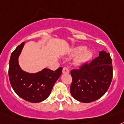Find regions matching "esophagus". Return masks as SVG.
<instances>
[{
  "label": "esophagus",
  "instance_id": "34e87169",
  "mask_svg": "<svg viewBox=\"0 0 124 124\" xmlns=\"http://www.w3.org/2000/svg\"><path fill=\"white\" fill-rule=\"evenodd\" d=\"M62 73L63 74H69V70L67 67H64L62 69Z\"/></svg>",
  "mask_w": 124,
  "mask_h": 124
}]
</instances>
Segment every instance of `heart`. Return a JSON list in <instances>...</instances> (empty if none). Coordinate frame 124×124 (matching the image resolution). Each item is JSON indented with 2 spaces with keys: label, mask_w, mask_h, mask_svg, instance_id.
<instances>
[{
  "label": "heart",
  "mask_w": 124,
  "mask_h": 124,
  "mask_svg": "<svg viewBox=\"0 0 124 124\" xmlns=\"http://www.w3.org/2000/svg\"><path fill=\"white\" fill-rule=\"evenodd\" d=\"M74 54L80 53L75 59V64L78 65H82L89 61L93 56V53L90 50L85 49V46H79L76 47L72 50Z\"/></svg>",
  "instance_id": "b5f03b06"
}]
</instances>
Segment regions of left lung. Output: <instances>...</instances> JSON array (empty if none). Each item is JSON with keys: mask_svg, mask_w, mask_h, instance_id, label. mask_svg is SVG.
Masks as SVG:
<instances>
[{"mask_svg": "<svg viewBox=\"0 0 124 124\" xmlns=\"http://www.w3.org/2000/svg\"><path fill=\"white\" fill-rule=\"evenodd\" d=\"M72 81L70 91L74 99L90 103L99 99L108 89L113 78L112 59L109 53L100 52L90 63L70 71Z\"/></svg>", "mask_w": 124, "mask_h": 124, "instance_id": "obj_1", "label": "left lung"}]
</instances>
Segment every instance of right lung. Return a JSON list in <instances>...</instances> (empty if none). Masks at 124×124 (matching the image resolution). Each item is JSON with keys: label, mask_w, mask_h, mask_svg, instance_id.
I'll list each match as a JSON object with an SVG mask.
<instances>
[{"label": "right lung", "mask_w": 124, "mask_h": 124, "mask_svg": "<svg viewBox=\"0 0 124 124\" xmlns=\"http://www.w3.org/2000/svg\"><path fill=\"white\" fill-rule=\"evenodd\" d=\"M23 42L11 54L9 60V78L12 89L24 100L39 103L46 100L50 94L54 84L62 74V67L56 70L44 69L37 73H28L22 70L18 57L24 46Z\"/></svg>", "instance_id": "right-lung-1"}]
</instances>
